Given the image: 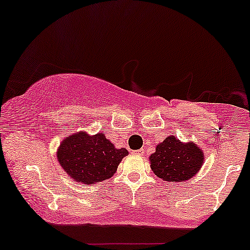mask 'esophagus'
Segmentation results:
<instances>
[{
    "label": "esophagus",
    "instance_id": "1",
    "mask_svg": "<svg viewBox=\"0 0 250 250\" xmlns=\"http://www.w3.org/2000/svg\"><path fill=\"white\" fill-rule=\"evenodd\" d=\"M134 155H139V156H142L145 154V149H139V150H135L133 151Z\"/></svg>",
    "mask_w": 250,
    "mask_h": 250
}]
</instances>
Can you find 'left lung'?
Wrapping results in <instances>:
<instances>
[{"mask_svg": "<svg viewBox=\"0 0 250 250\" xmlns=\"http://www.w3.org/2000/svg\"><path fill=\"white\" fill-rule=\"evenodd\" d=\"M205 155L194 142L182 143L168 136L156 146L150 155V168L156 176L167 182H185L193 177L203 165Z\"/></svg>", "mask_w": 250, "mask_h": 250, "instance_id": "1", "label": "left lung"}]
</instances>
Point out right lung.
Instances as JSON below:
<instances>
[{"label": "right lung", "mask_w": 250, "mask_h": 250, "mask_svg": "<svg viewBox=\"0 0 250 250\" xmlns=\"http://www.w3.org/2000/svg\"><path fill=\"white\" fill-rule=\"evenodd\" d=\"M127 155V149L115 148L104 134L90 136L80 131L61 142L57 149V161L76 182L94 185L110 179Z\"/></svg>", "instance_id": "obj_1"}]
</instances>
